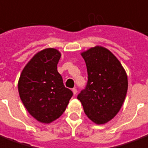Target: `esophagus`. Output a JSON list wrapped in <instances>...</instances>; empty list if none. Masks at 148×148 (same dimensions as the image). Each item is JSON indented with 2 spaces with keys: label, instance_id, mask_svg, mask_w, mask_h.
Segmentation results:
<instances>
[{
  "label": "esophagus",
  "instance_id": "obj_1",
  "mask_svg": "<svg viewBox=\"0 0 148 148\" xmlns=\"http://www.w3.org/2000/svg\"><path fill=\"white\" fill-rule=\"evenodd\" d=\"M72 92H73L74 95H76L77 94V89L75 88H74L72 89Z\"/></svg>",
  "mask_w": 148,
  "mask_h": 148
}]
</instances>
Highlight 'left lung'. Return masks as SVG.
<instances>
[{
  "label": "left lung",
  "instance_id": "1",
  "mask_svg": "<svg viewBox=\"0 0 148 148\" xmlns=\"http://www.w3.org/2000/svg\"><path fill=\"white\" fill-rule=\"evenodd\" d=\"M82 56L86 64L88 83L77 99L92 122L106 123L123 104L128 88L127 73L119 60L105 47H92Z\"/></svg>",
  "mask_w": 148,
  "mask_h": 148
}]
</instances>
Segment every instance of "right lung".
<instances>
[{
  "mask_svg": "<svg viewBox=\"0 0 148 148\" xmlns=\"http://www.w3.org/2000/svg\"><path fill=\"white\" fill-rule=\"evenodd\" d=\"M60 56L61 53L53 48L38 52L19 77L20 99L29 114L40 123H49L58 119L73 95L57 71Z\"/></svg>",
  "mask_w": 148,
  "mask_h": 148,
  "instance_id": "add662e5",
  "label": "right lung"
}]
</instances>
